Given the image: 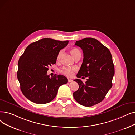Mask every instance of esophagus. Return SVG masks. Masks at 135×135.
Here are the masks:
<instances>
[{
	"label": "esophagus",
	"instance_id": "34e87169",
	"mask_svg": "<svg viewBox=\"0 0 135 135\" xmlns=\"http://www.w3.org/2000/svg\"><path fill=\"white\" fill-rule=\"evenodd\" d=\"M68 81L69 83H71V82L73 81V80L72 79H71V78H68Z\"/></svg>",
	"mask_w": 135,
	"mask_h": 135
}]
</instances>
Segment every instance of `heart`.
<instances>
[{
    "mask_svg": "<svg viewBox=\"0 0 135 135\" xmlns=\"http://www.w3.org/2000/svg\"><path fill=\"white\" fill-rule=\"evenodd\" d=\"M71 52L74 58L77 56L78 54H80V51L77 49H75V48L71 49ZM62 53H63V51L61 50L59 52V53L58 54V55L57 57V60H60L61 59ZM76 69H76V68H75V67L71 68V67H64L61 69V72L62 74H63L64 75H65L67 76V77H72V76H73V75L74 74V72L76 71Z\"/></svg>",
    "mask_w": 135,
    "mask_h": 135,
    "instance_id": "b5f03b06",
    "label": "heart"
}]
</instances>
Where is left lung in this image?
Listing matches in <instances>:
<instances>
[{
  "label": "left lung",
  "instance_id": "1",
  "mask_svg": "<svg viewBox=\"0 0 135 135\" xmlns=\"http://www.w3.org/2000/svg\"><path fill=\"white\" fill-rule=\"evenodd\" d=\"M75 45L83 50L84 56L77 77L84 76L88 79L85 83L80 79L74 80L78 83L79 89L73 95L79 104L89 107L103 101L112 87L115 74L112 56L107 47L95 38H83Z\"/></svg>",
  "mask_w": 135,
  "mask_h": 135
}]
</instances>
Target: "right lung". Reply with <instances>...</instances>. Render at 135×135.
<instances>
[{"instance_id":"right-lung-1","label":"right lung","mask_w":135,"mask_h":135,"mask_svg":"<svg viewBox=\"0 0 135 135\" xmlns=\"http://www.w3.org/2000/svg\"><path fill=\"white\" fill-rule=\"evenodd\" d=\"M68 44V41L45 38L27 47L19 58L17 77L22 94L29 100L48 103L56 97L59 87L67 83L64 76L55 74L50 78L47 71L56 63L58 54Z\"/></svg>"}]
</instances>
